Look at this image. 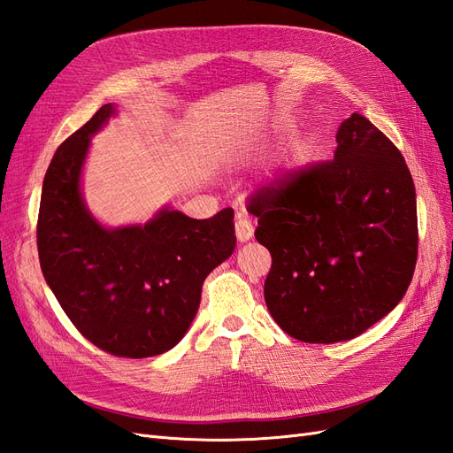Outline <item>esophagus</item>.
<instances>
[{
    "instance_id": "obj_1",
    "label": "esophagus",
    "mask_w": 453,
    "mask_h": 453,
    "mask_svg": "<svg viewBox=\"0 0 453 453\" xmlns=\"http://www.w3.org/2000/svg\"><path fill=\"white\" fill-rule=\"evenodd\" d=\"M253 232H255V228H253L251 219L245 213H238L236 215V238H238V242L243 243V242L251 240Z\"/></svg>"
}]
</instances>
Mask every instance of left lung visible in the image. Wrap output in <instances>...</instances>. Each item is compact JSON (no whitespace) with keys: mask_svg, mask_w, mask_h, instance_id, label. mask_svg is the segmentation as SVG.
Segmentation results:
<instances>
[{"mask_svg":"<svg viewBox=\"0 0 453 453\" xmlns=\"http://www.w3.org/2000/svg\"><path fill=\"white\" fill-rule=\"evenodd\" d=\"M333 160L258 188L255 238L272 255L265 300L310 344L363 334L401 303L418 260V208L401 150L359 113L336 132Z\"/></svg>","mask_w":453,"mask_h":453,"instance_id":"8db88e82","label":"left lung"}]
</instances>
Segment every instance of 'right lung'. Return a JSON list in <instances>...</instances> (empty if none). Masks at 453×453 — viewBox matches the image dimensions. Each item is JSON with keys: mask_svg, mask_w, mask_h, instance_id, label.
Wrapping results in <instances>:
<instances>
[{"mask_svg": "<svg viewBox=\"0 0 453 453\" xmlns=\"http://www.w3.org/2000/svg\"><path fill=\"white\" fill-rule=\"evenodd\" d=\"M111 104L72 134L45 173L37 217L43 276L67 318L94 346L143 359L172 349L193 323L202 283L234 251V211L190 219L164 208L149 223L104 228L81 196L90 135Z\"/></svg>", "mask_w": 453, "mask_h": 453, "instance_id": "add662e5", "label": "right lung"}]
</instances>
